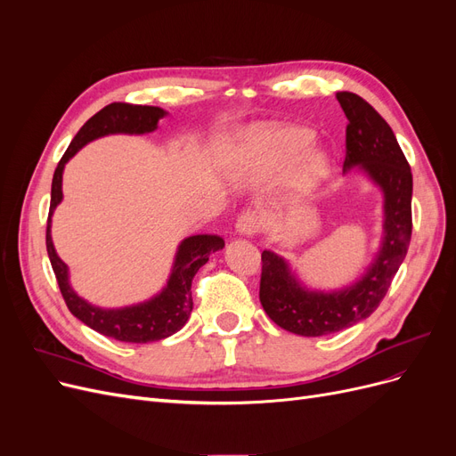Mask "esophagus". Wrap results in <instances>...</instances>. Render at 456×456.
I'll return each mask as SVG.
<instances>
[{
	"label": "esophagus",
	"instance_id": "obj_1",
	"mask_svg": "<svg viewBox=\"0 0 456 456\" xmlns=\"http://www.w3.org/2000/svg\"><path fill=\"white\" fill-rule=\"evenodd\" d=\"M262 215L258 211L247 209L240 215L238 223H236V230L241 233V236H255L262 230Z\"/></svg>",
	"mask_w": 456,
	"mask_h": 456
}]
</instances>
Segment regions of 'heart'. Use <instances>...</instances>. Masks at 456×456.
<instances>
[{
	"instance_id": "1",
	"label": "heart",
	"mask_w": 456,
	"mask_h": 456,
	"mask_svg": "<svg viewBox=\"0 0 456 456\" xmlns=\"http://www.w3.org/2000/svg\"><path fill=\"white\" fill-rule=\"evenodd\" d=\"M314 131L300 126H260L255 127L243 141V154L262 165H281L300 158L310 148ZM329 161L320 150L306 154L305 175L320 178L327 173Z\"/></svg>"
}]
</instances>
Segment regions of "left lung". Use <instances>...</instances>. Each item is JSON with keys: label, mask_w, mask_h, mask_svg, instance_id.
<instances>
[{"label": "left lung", "mask_w": 456, "mask_h": 456, "mask_svg": "<svg viewBox=\"0 0 456 456\" xmlns=\"http://www.w3.org/2000/svg\"><path fill=\"white\" fill-rule=\"evenodd\" d=\"M337 99L348 118L344 169L360 165L382 188L384 240L363 278L337 293L306 291L281 256L262 251L260 305L275 325L300 337L338 333L375 312L402 266L412 232V173L394 131L362 96L342 91Z\"/></svg>", "instance_id": "1"}]
</instances>
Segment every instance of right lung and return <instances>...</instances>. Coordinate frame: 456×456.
I'll list each match as a JSON object with an SVG mask.
<instances>
[{"mask_svg": "<svg viewBox=\"0 0 456 456\" xmlns=\"http://www.w3.org/2000/svg\"><path fill=\"white\" fill-rule=\"evenodd\" d=\"M163 116L165 112L158 106H141L129 102H112L104 106L101 112H96L93 118H89L86 121V126L77 131L53 175L45 243L62 298L68 310H70L79 322H84L87 327L94 329L96 333L121 342H154L167 338L173 333H176L178 329H183L188 322L191 306H194V300H191V280H194V275L205 262L209 260L211 253L223 249L224 240L213 236V233H200V236L186 238L181 243V247H178L169 283L158 297L144 302V305H136L129 308L101 310L87 305L84 298H79L72 291L70 283H68L66 265L59 258V255L54 253L51 240V215L54 211V207L62 200L64 165L81 146L99 139V136L112 133H150L158 129V121Z\"/></svg>", "mask_w": 456, "mask_h": 456, "instance_id": "1", "label": "right lung"}]
</instances>
